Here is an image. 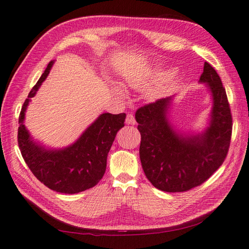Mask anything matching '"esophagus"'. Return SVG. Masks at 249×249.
<instances>
[{
	"mask_svg": "<svg viewBox=\"0 0 249 249\" xmlns=\"http://www.w3.org/2000/svg\"><path fill=\"white\" fill-rule=\"evenodd\" d=\"M125 124H136V120H135V117H134V115L133 114H127L126 115V117H125Z\"/></svg>",
	"mask_w": 249,
	"mask_h": 249,
	"instance_id": "1",
	"label": "esophagus"
}]
</instances>
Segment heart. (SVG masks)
Segmentation results:
<instances>
[{
	"instance_id": "heart-1",
	"label": "heart",
	"mask_w": 249,
	"mask_h": 249,
	"mask_svg": "<svg viewBox=\"0 0 249 249\" xmlns=\"http://www.w3.org/2000/svg\"><path fill=\"white\" fill-rule=\"evenodd\" d=\"M127 84H129L132 88H136V89H140V88L143 87L142 83H141L140 81H138L137 79L129 80V81H127ZM116 91H117V93H119V94H123V93H124L123 90H120V89H116Z\"/></svg>"
}]
</instances>
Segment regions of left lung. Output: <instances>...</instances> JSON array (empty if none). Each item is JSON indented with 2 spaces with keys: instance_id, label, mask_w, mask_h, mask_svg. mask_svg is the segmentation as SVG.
I'll return each mask as SVG.
<instances>
[{
  "instance_id": "left-lung-1",
  "label": "left lung",
  "mask_w": 249,
  "mask_h": 249,
  "mask_svg": "<svg viewBox=\"0 0 249 249\" xmlns=\"http://www.w3.org/2000/svg\"><path fill=\"white\" fill-rule=\"evenodd\" d=\"M200 82L213 95L212 120L200 136L183 137L166 118L170 99L140 107L135 114L141 134L139 155L147 179L165 192H184L205 183L224 162L232 130L230 103L220 77L205 62Z\"/></svg>"
}]
</instances>
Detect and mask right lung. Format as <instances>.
Here are the masks:
<instances>
[{
  "label": "right lung",
  "mask_w": 249,
  "mask_h": 249,
  "mask_svg": "<svg viewBox=\"0 0 249 249\" xmlns=\"http://www.w3.org/2000/svg\"><path fill=\"white\" fill-rule=\"evenodd\" d=\"M53 63H49L22 105L18 142L26 164L39 182L56 192L74 194L94 187L104 177L108 153L116 133L124 125L125 114L104 113L76 143L64 149L51 150L36 144L24 125L25 111L30 99L48 77Z\"/></svg>",
  "instance_id": "right-lung-1"
}]
</instances>
